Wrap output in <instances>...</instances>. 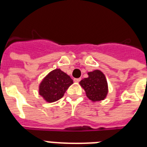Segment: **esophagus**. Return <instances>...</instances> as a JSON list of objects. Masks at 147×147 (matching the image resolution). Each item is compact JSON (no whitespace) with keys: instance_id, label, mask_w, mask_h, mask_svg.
I'll list each match as a JSON object with an SVG mask.
<instances>
[{"instance_id":"34e87169","label":"esophagus","mask_w":147,"mask_h":147,"mask_svg":"<svg viewBox=\"0 0 147 147\" xmlns=\"http://www.w3.org/2000/svg\"><path fill=\"white\" fill-rule=\"evenodd\" d=\"M74 80V82H76V83H79V82L81 80V79H80V78H75Z\"/></svg>"}]
</instances>
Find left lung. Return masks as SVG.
<instances>
[{
    "mask_svg": "<svg viewBox=\"0 0 147 147\" xmlns=\"http://www.w3.org/2000/svg\"><path fill=\"white\" fill-rule=\"evenodd\" d=\"M89 77L80 82L86 91V96L93 101L102 100L105 98L108 92L107 82L103 73L94 70L88 73Z\"/></svg>",
    "mask_w": 147,
    "mask_h": 147,
    "instance_id": "8db88e82",
    "label": "left lung"
}]
</instances>
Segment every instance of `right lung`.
<instances>
[{
	"instance_id": "add662e5",
	"label": "right lung",
	"mask_w": 147,
	"mask_h": 147,
	"mask_svg": "<svg viewBox=\"0 0 147 147\" xmlns=\"http://www.w3.org/2000/svg\"><path fill=\"white\" fill-rule=\"evenodd\" d=\"M73 80L60 69L51 71L40 83L39 94L47 102L52 103L62 98Z\"/></svg>"
}]
</instances>
